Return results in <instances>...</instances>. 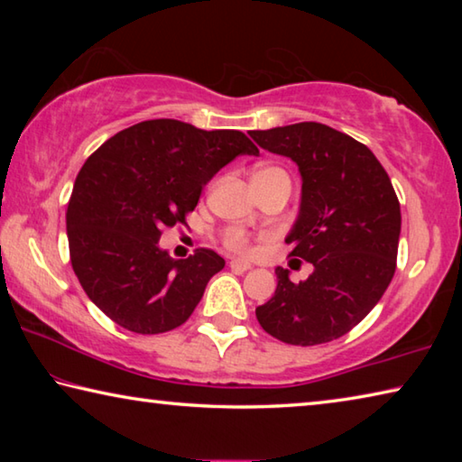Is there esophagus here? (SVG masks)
Instances as JSON below:
<instances>
[{"label": "esophagus", "instance_id": "esophagus-1", "mask_svg": "<svg viewBox=\"0 0 462 462\" xmlns=\"http://www.w3.org/2000/svg\"><path fill=\"white\" fill-rule=\"evenodd\" d=\"M230 269H232L234 273H246V271H250L253 267H250V263H248V261L234 259V261H230Z\"/></svg>", "mask_w": 462, "mask_h": 462}]
</instances>
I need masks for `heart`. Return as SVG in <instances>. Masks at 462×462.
Segmentation results:
<instances>
[{
    "mask_svg": "<svg viewBox=\"0 0 462 462\" xmlns=\"http://www.w3.org/2000/svg\"><path fill=\"white\" fill-rule=\"evenodd\" d=\"M263 171H271V169H263ZM263 171H259V173H263ZM224 245L230 250H234V253H246V250L250 248V240H248L245 230L230 228L224 232Z\"/></svg>",
    "mask_w": 462,
    "mask_h": 462,
    "instance_id": "obj_1",
    "label": "heart"
}]
</instances>
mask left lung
I'll return each mask as SVG.
<instances>
[{
    "label": "left lung",
    "instance_id": "1",
    "mask_svg": "<svg viewBox=\"0 0 462 462\" xmlns=\"http://www.w3.org/2000/svg\"><path fill=\"white\" fill-rule=\"evenodd\" d=\"M248 134L300 167V216L285 242L289 256L314 264L300 283L277 267L275 295L256 308V319L295 346L340 338L377 306L393 279L402 212L391 179L369 148L326 124Z\"/></svg>",
    "mask_w": 462,
    "mask_h": 462
}]
</instances>
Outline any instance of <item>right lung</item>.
Here are the masks:
<instances>
[{"label":"right lung","instance_id":"1","mask_svg":"<svg viewBox=\"0 0 462 462\" xmlns=\"http://www.w3.org/2000/svg\"><path fill=\"white\" fill-rule=\"evenodd\" d=\"M256 152L240 130L208 132L167 118L106 140L85 161L67 208L71 264L89 300L136 334L187 322L226 263L209 248L171 259L159 248L161 234L185 224L217 171Z\"/></svg>","mask_w":462,"mask_h":462}]
</instances>
